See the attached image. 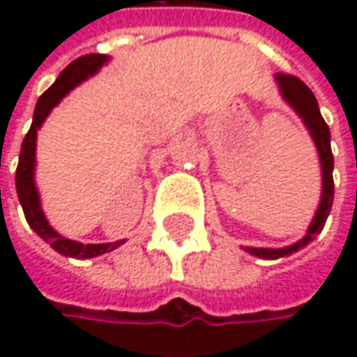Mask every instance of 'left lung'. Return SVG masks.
<instances>
[{
  "label": "left lung",
  "instance_id": "1",
  "mask_svg": "<svg viewBox=\"0 0 357 357\" xmlns=\"http://www.w3.org/2000/svg\"><path fill=\"white\" fill-rule=\"evenodd\" d=\"M275 80H277V86H279V93L283 97V101L294 109L300 119L304 121L306 130L310 132L312 136V142L317 146V153H319V161H321V176H322V185H321V202H319V208L308 225V231L302 240H298L296 244L291 246H285V248H244L252 256H258V258H264V260H275V258H283V256H289L298 250H302L304 246H308L319 234L322 231L324 223H326V217L331 213V206H333V196H335V185H333V153H331V132H328V126L324 123L321 115V109L317 103V97L312 95V91L296 76H289V74H275Z\"/></svg>",
  "mask_w": 357,
  "mask_h": 357
}]
</instances>
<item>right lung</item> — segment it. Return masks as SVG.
<instances>
[{
  "mask_svg": "<svg viewBox=\"0 0 357 357\" xmlns=\"http://www.w3.org/2000/svg\"><path fill=\"white\" fill-rule=\"evenodd\" d=\"M107 61V55H101V53L82 55L76 61H72L57 76V80L40 95V99L36 101L33 126H31L29 134L24 136V142H22V149H20V159H18V169H16V192H18V200H20L22 211H24V217H26L31 229L35 231L38 238H43L55 252H59L61 256H68V258H80V260L95 258V256H101L105 252L119 248L126 240L107 242V244H82V242H74V240H68V238L59 236L49 225V221H47V217H45V213L40 208V196H38L35 181L36 132L40 130L43 121L49 117L53 107H57L61 103V99L66 95H70V91H74L86 78L95 76Z\"/></svg>",
  "mask_w": 357,
  "mask_h": 357,
  "instance_id": "right-lung-1",
  "label": "right lung"
}]
</instances>
